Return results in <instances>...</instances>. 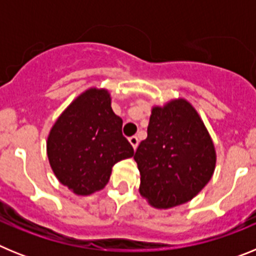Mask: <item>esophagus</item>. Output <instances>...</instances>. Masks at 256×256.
<instances>
[{
    "label": "esophagus",
    "mask_w": 256,
    "mask_h": 256,
    "mask_svg": "<svg viewBox=\"0 0 256 256\" xmlns=\"http://www.w3.org/2000/svg\"><path fill=\"white\" fill-rule=\"evenodd\" d=\"M130 144H132L133 148H137V146H138V138L136 137V136H132V137H130Z\"/></svg>",
    "instance_id": "esophagus-1"
}]
</instances>
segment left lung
<instances>
[{
	"label": "left lung",
	"mask_w": 256,
	"mask_h": 256,
	"mask_svg": "<svg viewBox=\"0 0 256 256\" xmlns=\"http://www.w3.org/2000/svg\"><path fill=\"white\" fill-rule=\"evenodd\" d=\"M134 160L140 194L159 209L177 206L206 186L216 168V150L198 112L186 100L152 108L148 138Z\"/></svg>",
	"instance_id": "1"
}]
</instances>
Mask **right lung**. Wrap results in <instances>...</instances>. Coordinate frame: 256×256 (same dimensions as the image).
Returning <instances> with one entry per match:
<instances>
[{"instance_id": "obj_1", "label": "right lung", "mask_w": 256, "mask_h": 256, "mask_svg": "<svg viewBox=\"0 0 256 256\" xmlns=\"http://www.w3.org/2000/svg\"><path fill=\"white\" fill-rule=\"evenodd\" d=\"M122 126L106 90L91 88L76 97L47 138V156L58 180L76 195L104 188L112 166L134 154Z\"/></svg>"}]
</instances>
